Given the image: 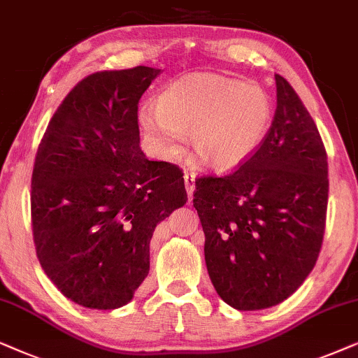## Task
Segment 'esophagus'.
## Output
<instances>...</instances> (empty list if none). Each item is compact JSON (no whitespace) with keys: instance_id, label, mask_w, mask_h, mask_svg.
Returning a JSON list of instances; mask_svg holds the SVG:
<instances>
[{"instance_id":"obj_1","label":"esophagus","mask_w":358,"mask_h":358,"mask_svg":"<svg viewBox=\"0 0 358 358\" xmlns=\"http://www.w3.org/2000/svg\"><path fill=\"white\" fill-rule=\"evenodd\" d=\"M183 178H185V187H187L188 198L192 199L193 193H194V175L193 173H185Z\"/></svg>"}]
</instances>
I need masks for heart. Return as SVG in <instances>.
<instances>
[{"label":"heart","mask_w":358,"mask_h":358,"mask_svg":"<svg viewBox=\"0 0 358 358\" xmlns=\"http://www.w3.org/2000/svg\"><path fill=\"white\" fill-rule=\"evenodd\" d=\"M273 119L270 94L259 85L219 73H189L166 85L155 108H142L137 121L142 134L162 159L188 144L216 170L244 164L259 150Z\"/></svg>","instance_id":"obj_1"}]
</instances>
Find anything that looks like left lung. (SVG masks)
Masks as SVG:
<instances>
[{
  "label": "left lung",
  "mask_w": 358,
  "mask_h": 358,
  "mask_svg": "<svg viewBox=\"0 0 358 358\" xmlns=\"http://www.w3.org/2000/svg\"><path fill=\"white\" fill-rule=\"evenodd\" d=\"M275 82V117L259 150L234 173L198 178L193 199L209 278L239 311L292 296L316 265L326 227V149L292 85Z\"/></svg>",
  "instance_id": "left-lung-1"
}]
</instances>
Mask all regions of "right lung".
Wrapping results in <instances>:
<instances>
[{
	"mask_svg": "<svg viewBox=\"0 0 358 358\" xmlns=\"http://www.w3.org/2000/svg\"><path fill=\"white\" fill-rule=\"evenodd\" d=\"M160 69L98 71L57 109L32 171V232L45 275L71 301L117 309L150 268L157 224L185 206L182 170L141 150L137 104Z\"/></svg>",
	"mask_w": 358,
	"mask_h": 358,
	"instance_id": "add662e5",
	"label": "right lung"
}]
</instances>
